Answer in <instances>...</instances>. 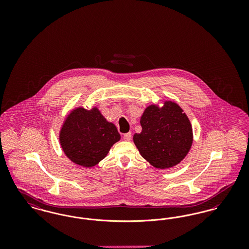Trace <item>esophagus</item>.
Segmentation results:
<instances>
[{
  "instance_id": "1",
  "label": "esophagus",
  "mask_w": 249,
  "mask_h": 249,
  "mask_svg": "<svg viewBox=\"0 0 249 249\" xmlns=\"http://www.w3.org/2000/svg\"><path fill=\"white\" fill-rule=\"evenodd\" d=\"M123 139H124L125 141H130V139H131V133H130V132L125 133V134L123 135Z\"/></svg>"
}]
</instances>
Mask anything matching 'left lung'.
I'll list each match as a JSON object with an SVG mask.
<instances>
[{
  "label": "left lung",
  "mask_w": 249,
  "mask_h": 249,
  "mask_svg": "<svg viewBox=\"0 0 249 249\" xmlns=\"http://www.w3.org/2000/svg\"><path fill=\"white\" fill-rule=\"evenodd\" d=\"M142 131L133 135L140 154L158 169L178 164L189 153L193 133L190 119L174 102L147 107L140 120Z\"/></svg>",
  "instance_id": "8db88e82"
}]
</instances>
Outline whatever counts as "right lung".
Segmentation results:
<instances>
[{
  "instance_id": "add662e5",
  "label": "right lung",
  "mask_w": 249,
  "mask_h": 249,
  "mask_svg": "<svg viewBox=\"0 0 249 249\" xmlns=\"http://www.w3.org/2000/svg\"><path fill=\"white\" fill-rule=\"evenodd\" d=\"M119 139L116 126L108 122L96 107L72 110L59 132V142L65 155L83 167L98 164Z\"/></svg>"
}]
</instances>
